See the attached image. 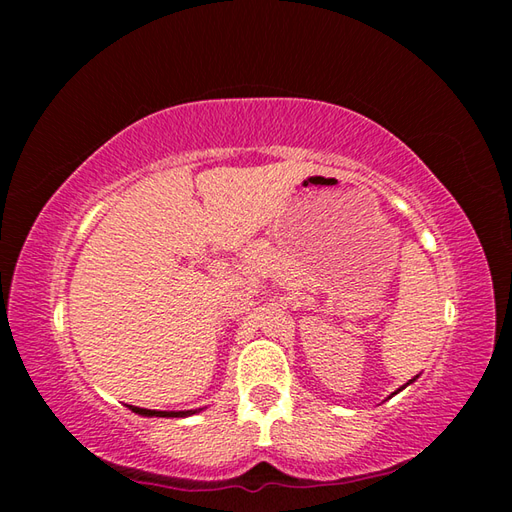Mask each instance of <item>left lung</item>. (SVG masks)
Masks as SVG:
<instances>
[{
  "label": "left lung",
  "mask_w": 512,
  "mask_h": 512,
  "mask_svg": "<svg viewBox=\"0 0 512 512\" xmlns=\"http://www.w3.org/2000/svg\"><path fill=\"white\" fill-rule=\"evenodd\" d=\"M416 378H418V376H416ZM416 378H411V380H409V383H407V385H411V383H413V380H416ZM407 385H402V387H400V389H405V387H407ZM400 389H398V391H400ZM398 391H394V394H398ZM394 394H391V396H394ZM391 396H389V398H391Z\"/></svg>",
  "instance_id": "obj_1"
}]
</instances>
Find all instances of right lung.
I'll return each instance as SVG.
<instances>
[{"label": "right lung", "instance_id": "right-lung-1", "mask_svg": "<svg viewBox=\"0 0 512 512\" xmlns=\"http://www.w3.org/2000/svg\"><path fill=\"white\" fill-rule=\"evenodd\" d=\"M138 416H145V418H187L193 416V413H198L202 409H191V411H158V409H140L134 405H127Z\"/></svg>", "mask_w": 512, "mask_h": 512}]
</instances>
